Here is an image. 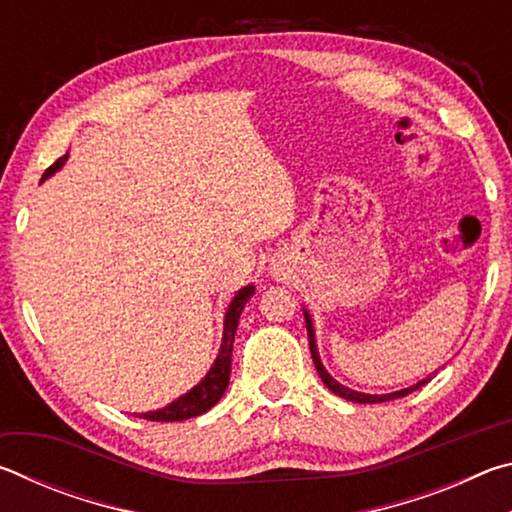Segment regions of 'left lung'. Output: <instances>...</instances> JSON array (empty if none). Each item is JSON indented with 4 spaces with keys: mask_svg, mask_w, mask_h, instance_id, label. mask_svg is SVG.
Here are the masks:
<instances>
[{
    "mask_svg": "<svg viewBox=\"0 0 512 512\" xmlns=\"http://www.w3.org/2000/svg\"><path fill=\"white\" fill-rule=\"evenodd\" d=\"M305 323H307V336H309V350H311V359H314V366H316V370H318V375H320V379H323V384L329 388V391L332 393H336L339 397H343V400H350V402H357V404H377V402H388V400H397V397H406L409 393H413V391H418V388H422L424 384H427V381H431V377L436 375V372H433V375H429L427 379H422V381H418V384H413V386H409V388H402V391H395V393H386V395H368V393H359V391H352V388H348V386H343V384H339V381H336L332 375H329V372L325 370V366H323V361H320V357H318V348H316V334H314V323H311V316L307 314L305 311Z\"/></svg>",
    "mask_w": 512,
    "mask_h": 512,
    "instance_id": "left-lung-1",
    "label": "left lung"
}]
</instances>
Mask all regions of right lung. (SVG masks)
<instances>
[{"mask_svg": "<svg viewBox=\"0 0 512 512\" xmlns=\"http://www.w3.org/2000/svg\"><path fill=\"white\" fill-rule=\"evenodd\" d=\"M65 162H67V155H63V158H58L45 171V176H42V180H47L49 176H54V173L60 167H63ZM253 293H255V287H253V284H248V287L239 289L237 296L232 298L228 311H225V320H223L221 348H219V354H216V359L212 363L210 372H207V375L201 381H198V384L189 393L180 395L178 400H173L171 404L164 406V409L142 413L140 418L151 420V422H180V420L196 418V415L210 411L212 406L221 400V395L225 393V388H228V384H230L232 343H235V332H237V325H239V316H241V311H244L246 302L253 298Z\"/></svg>", "mask_w": 512, "mask_h": 512, "instance_id": "add662e5", "label": "right lung"}]
</instances>
